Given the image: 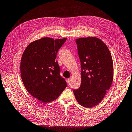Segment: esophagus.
I'll return each instance as SVG.
<instances>
[{
    "mask_svg": "<svg viewBox=\"0 0 132 132\" xmlns=\"http://www.w3.org/2000/svg\"><path fill=\"white\" fill-rule=\"evenodd\" d=\"M70 81H71V79L70 78H67V82L68 84H69L70 83Z\"/></svg>",
    "mask_w": 132,
    "mask_h": 132,
    "instance_id": "34e87169",
    "label": "esophagus"
}]
</instances>
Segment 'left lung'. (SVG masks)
<instances>
[{"label": "left lung", "instance_id": "left-lung-1", "mask_svg": "<svg viewBox=\"0 0 132 132\" xmlns=\"http://www.w3.org/2000/svg\"><path fill=\"white\" fill-rule=\"evenodd\" d=\"M81 66V84L73 94L78 103L92 108L101 102L113 80V62L107 45L98 38L76 39Z\"/></svg>", "mask_w": 132, "mask_h": 132}]
</instances>
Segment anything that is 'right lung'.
<instances>
[{
    "label": "right lung",
    "instance_id": "obj_1",
    "mask_svg": "<svg viewBox=\"0 0 132 132\" xmlns=\"http://www.w3.org/2000/svg\"><path fill=\"white\" fill-rule=\"evenodd\" d=\"M67 39L42 38L29 44L23 54L20 73L24 85L43 103L54 101L67 86L56 61L57 52Z\"/></svg>",
    "mask_w": 132,
    "mask_h": 132
}]
</instances>
